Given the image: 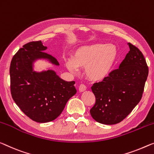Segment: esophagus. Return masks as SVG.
I'll return each instance as SVG.
<instances>
[{
    "label": "esophagus",
    "mask_w": 154,
    "mask_h": 154,
    "mask_svg": "<svg viewBox=\"0 0 154 154\" xmlns=\"http://www.w3.org/2000/svg\"><path fill=\"white\" fill-rule=\"evenodd\" d=\"M86 86H85V85H83V84H81L79 86V91L80 92H82V91H85L86 90Z\"/></svg>",
    "instance_id": "34e87169"
}]
</instances>
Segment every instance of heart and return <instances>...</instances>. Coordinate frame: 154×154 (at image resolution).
<instances>
[{
	"label": "heart",
	"mask_w": 154,
	"mask_h": 154,
	"mask_svg": "<svg viewBox=\"0 0 154 154\" xmlns=\"http://www.w3.org/2000/svg\"><path fill=\"white\" fill-rule=\"evenodd\" d=\"M117 54V49L112 45H85L75 49L72 60H65V66L74 74L78 72V67H84V74L87 79L91 82H100L110 74Z\"/></svg>",
	"instance_id": "obj_1"
}]
</instances>
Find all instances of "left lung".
<instances>
[{"mask_svg":"<svg viewBox=\"0 0 154 154\" xmlns=\"http://www.w3.org/2000/svg\"><path fill=\"white\" fill-rule=\"evenodd\" d=\"M130 51L118 69L103 81L94 83L91 90L96 103L91 117L104 125H115L128 116L141 100L149 69L141 51L128 42Z\"/></svg>","mask_w":154,"mask_h":154,"instance_id":"left-lung-1","label":"left lung"}]
</instances>
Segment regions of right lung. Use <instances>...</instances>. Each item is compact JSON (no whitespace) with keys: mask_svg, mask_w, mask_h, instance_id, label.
I'll list each match as a JSON object with an SVG mask.
<instances>
[{"mask_svg":"<svg viewBox=\"0 0 154 154\" xmlns=\"http://www.w3.org/2000/svg\"><path fill=\"white\" fill-rule=\"evenodd\" d=\"M47 49L41 41L28 42L14 56L9 69L13 100L26 116L41 123L59 116L77 91L74 81H65L54 70H34L39 60L59 65L55 58L44 52Z\"/></svg>","mask_w":154,"mask_h":154,"instance_id":"right-lung-1","label":"right lung"}]
</instances>
